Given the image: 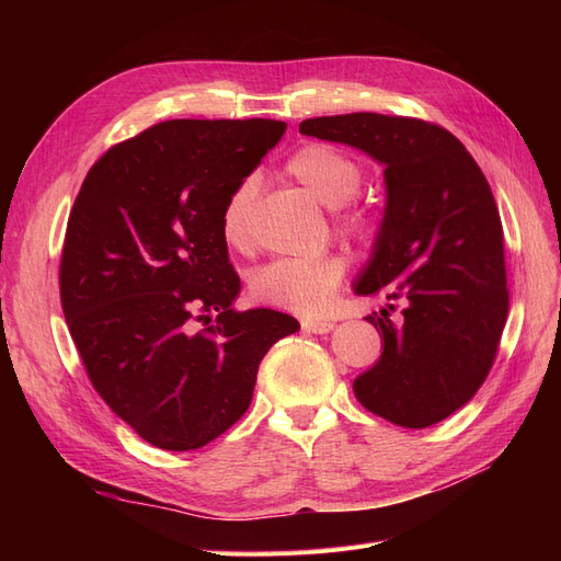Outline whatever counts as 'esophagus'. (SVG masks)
I'll list each match as a JSON object with an SVG mask.
<instances>
[{
	"instance_id": "obj_1",
	"label": "esophagus",
	"mask_w": 561,
	"mask_h": 561,
	"mask_svg": "<svg viewBox=\"0 0 561 561\" xmlns=\"http://www.w3.org/2000/svg\"><path fill=\"white\" fill-rule=\"evenodd\" d=\"M301 330L311 332V334H328L334 330V320L328 318H304L301 320Z\"/></svg>"
}]
</instances>
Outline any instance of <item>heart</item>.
Masks as SVG:
<instances>
[{"label": "heart", "mask_w": 561, "mask_h": 561, "mask_svg": "<svg viewBox=\"0 0 561 561\" xmlns=\"http://www.w3.org/2000/svg\"><path fill=\"white\" fill-rule=\"evenodd\" d=\"M285 173L320 203L334 208V227L355 243H371L379 233V213L363 201H355L360 190L363 168L342 149L322 142L301 145L287 159ZM257 184L243 180L229 192L219 213V233L229 248L248 250L252 245V210ZM346 274V264L336 254L318 257H283L254 271L250 280L252 297L271 307L299 313L325 311Z\"/></svg>", "instance_id": "b5f03b06"}]
</instances>
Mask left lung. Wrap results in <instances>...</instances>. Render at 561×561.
<instances>
[{
	"label": "left lung",
	"instance_id": "1",
	"mask_svg": "<svg viewBox=\"0 0 561 561\" xmlns=\"http://www.w3.org/2000/svg\"><path fill=\"white\" fill-rule=\"evenodd\" d=\"M299 133L386 165V213L353 290L386 293L402 311L398 320L386 309L365 318L381 332L383 353L353 393L402 428L433 426L478 393L505 328L503 225L491 186L463 142L423 118L316 116Z\"/></svg>",
	"mask_w": 561,
	"mask_h": 561
}]
</instances>
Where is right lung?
I'll return each mask as SVG.
<instances>
[{
    "instance_id": "add662e5",
    "label": "right lung",
    "mask_w": 561,
    "mask_h": 561,
    "mask_svg": "<svg viewBox=\"0 0 561 561\" xmlns=\"http://www.w3.org/2000/svg\"><path fill=\"white\" fill-rule=\"evenodd\" d=\"M283 133L274 118L161 122L93 163L67 219V328L98 396L159 449L231 428L266 351L299 328L231 307L241 278L219 233L229 192Z\"/></svg>"
}]
</instances>
